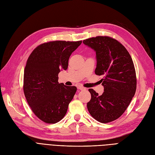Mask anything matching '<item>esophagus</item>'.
Segmentation results:
<instances>
[{
	"label": "esophagus",
	"instance_id": "esophagus-1",
	"mask_svg": "<svg viewBox=\"0 0 155 155\" xmlns=\"http://www.w3.org/2000/svg\"><path fill=\"white\" fill-rule=\"evenodd\" d=\"M78 88L79 89V90H85V88L84 87H82V86H78Z\"/></svg>",
	"mask_w": 155,
	"mask_h": 155
}]
</instances>
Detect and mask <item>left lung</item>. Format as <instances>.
Wrapping results in <instances>:
<instances>
[{"label": "left lung", "mask_w": 155, "mask_h": 155, "mask_svg": "<svg viewBox=\"0 0 155 155\" xmlns=\"http://www.w3.org/2000/svg\"><path fill=\"white\" fill-rule=\"evenodd\" d=\"M96 53L95 74L103 76L101 95L90 88L87 108L92 117L108 123L120 117L129 106L137 88L135 69L128 51L109 36H96L83 41Z\"/></svg>", "instance_id": "8db88e82"}]
</instances>
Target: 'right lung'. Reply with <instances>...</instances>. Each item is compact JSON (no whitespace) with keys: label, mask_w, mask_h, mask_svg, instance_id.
<instances>
[{"label":"right lung","mask_w":155,"mask_h":155,"mask_svg":"<svg viewBox=\"0 0 155 155\" xmlns=\"http://www.w3.org/2000/svg\"><path fill=\"white\" fill-rule=\"evenodd\" d=\"M82 41H53L38 45L27 61L24 92L35 115L44 122L54 124L65 115L77 88L58 83V74L66 71L72 53Z\"/></svg>","instance_id":"1"}]
</instances>
